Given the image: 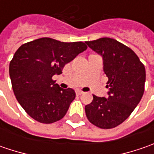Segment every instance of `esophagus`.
<instances>
[{"mask_svg":"<svg viewBox=\"0 0 154 154\" xmlns=\"http://www.w3.org/2000/svg\"><path fill=\"white\" fill-rule=\"evenodd\" d=\"M83 93H84V92H82V91H80V90H77V91H76V95H78V96H79V95H81V94H83Z\"/></svg>","mask_w":154,"mask_h":154,"instance_id":"1","label":"esophagus"}]
</instances>
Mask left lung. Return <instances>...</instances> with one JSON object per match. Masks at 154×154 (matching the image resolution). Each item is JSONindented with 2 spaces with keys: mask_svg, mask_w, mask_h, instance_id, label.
Wrapping results in <instances>:
<instances>
[{
  "mask_svg": "<svg viewBox=\"0 0 154 154\" xmlns=\"http://www.w3.org/2000/svg\"><path fill=\"white\" fill-rule=\"evenodd\" d=\"M92 51L103 57V71L108 77V95H93L85 106L87 119L100 128H112L125 121L135 109L144 93L146 70L130 48L109 38L86 41Z\"/></svg>",
  "mask_w": 154,
  "mask_h": 154,
  "instance_id": "1",
  "label": "left lung"
}]
</instances>
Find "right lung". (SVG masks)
<instances>
[{
  "instance_id": "right-lung-1",
  "label": "right lung",
  "mask_w": 154,
  "mask_h": 154,
  "mask_svg": "<svg viewBox=\"0 0 154 154\" xmlns=\"http://www.w3.org/2000/svg\"><path fill=\"white\" fill-rule=\"evenodd\" d=\"M87 46L83 42L64 43L42 38L22 45L9 64L12 87L28 115L42 123H52L66 115L75 98L71 88L62 89L52 77Z\"/></svg>"
}]
</instances>
